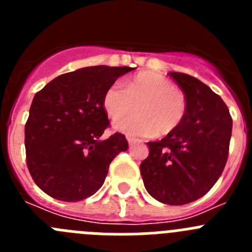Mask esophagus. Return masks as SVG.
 <instances>
[{
    "label": "esophagus",
    "mask_w": 252,
    "mask_h": 252,
    "mask_svg": "<svg viewBox=\"0 0 252 252\" xmlns=\"http://www.w3.org/2000/svg\"><path fill=\"white\" fill-rule=\"evenodd\" d=\"M127 141H128V145H133V144H137V142H140L139 139H135V137H131L128 136L127 137Z\"/></svg>",
    "instance_id": "obj_1"
}]
</instances>
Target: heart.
Wrapping results in <instances>:
<instances>
[{"label": "heart", "instance_id": "1", "mask_svg": "<svg viewBox=\"0 0 252 252\" xmlns=\"http://www.w3.org/2000/svg\"><path fill=\"white\" fill-rule=\"evenodd\" d=\"M138 106L139 115L125 119ZM103 107L115 127L131 136L168 135L178 128L187 115L184 93L164 75L142 72L128 79L122 88L112 84L103 94Z\"/></svg>", "mask_w": 252, "mask_h": 252}]
</instances>
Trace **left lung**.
Listing matches in <instances>:
<instances>
[{"mask_svg":"<svg viewBox=\"0 0 252 252\" xmlns=\"http://www.w3.org/2000/svg\"><path fill=\"white\" fill-rule=\"evenodd\" d=\"M169 75L186 95V119L160 141L148 142L150 153L140 171L151 197L182 206L203 197L221 177L232 119L226 103L207 84L184 73Z\"/></svg>","mask_w":252,"mask_h":252,"instance_id":"8db88e82","label":"left lung"}]
</instances>
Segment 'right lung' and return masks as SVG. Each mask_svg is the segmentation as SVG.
<instances>
[{"label":"right lung","instance_id":"obj_1","mask_svg":"<svg viewBox=\"0 0 252 252\" xmlns=\"http://www.w3.org/2000/svg\"><path fill=\"white\" fill-rule=\"evenodd\" d=\"M130 66H87L49 82L35 94L25 125L26 164L43 192L64 202L91 197L102 187L125 135L99 140L108 126L103 94Z\"/></svg>","mask_w":252,"mask_h":252}]
</instances>
